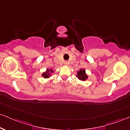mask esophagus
<instances>
[{"mask_svg": "<svg viewBox=\"0 0 130 130\" xmlns=\"http://www.w3.org/2000/svg\"><path fill=\"white\" fill-rule=\"evenodd\" d=\"M68 64H69V62L68 61H65L64 62V65H68Z\"/></svg>", "mask_w": 130, "mask_h": 130, "instance_id": "obj_1", "label": "esophagus"}]
</instances>
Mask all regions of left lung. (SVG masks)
Masks as SVG:
<instances>
[{"mask_svg": "<svg viewBox=\"0 0 130 130\" xmlns=\"http://www.w3.org/2000/svg\"><path fill=\"white\" fill-rule=\"evenodd\" d=\"M77 77L79 80L85 81L87 80V78H88V76H87V74L85 73V69H80L79 71L77 73Z\"/></svg>", "mask_w": 130, "mask_h": 130, "instance_id": "left-lung-1", "label": "left lung"}]
</instances>
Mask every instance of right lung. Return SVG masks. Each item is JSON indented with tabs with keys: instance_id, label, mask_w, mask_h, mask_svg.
I'll return each mask as SVG.
<instances>
[{
	"instance_id": "obj_1",
	"label": "right lung",
	"mask_w": 130,
	"mask_h": 130,
	"mask_svg": "<svg viewBox=\"0 0 130 130\" xmlns=\"http://www.w3.org/2000/svg\"><path fill=\"white\" fill-rule=\"evenodd\" d=\"M53 72H54V71H53L52 69H46V71L44 72V73L42 74V76L44 78H48L50 77V76H51V73H53Z\"/></svg>"
}]
</instances>
